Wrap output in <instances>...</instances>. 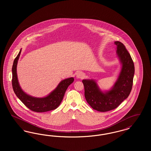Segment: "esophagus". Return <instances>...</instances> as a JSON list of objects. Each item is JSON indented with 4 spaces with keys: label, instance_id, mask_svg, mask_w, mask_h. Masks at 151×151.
Returning <instances> with one entry per match:
<instances>
[{
    "label": "esophagus",
    "instance_id": "34e87169",
    "mask_svg": "<svg viewBox=\"0 0 151 151\" xmlns=\"http://www.w3.org/2000/svg\"><path fill=\"white\" fill-rule=\"evenodd\" d=\"M85 76V75L83 72H79L76 73V78L78 79H83Z\"/></svg>",
    "mask_w": 151,
    "mask_h": 151
}]
</instances>
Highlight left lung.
I'll return each mask as SVG.
<instances>
[{
	"label": "left lung",
	"instance_id": "1",
	"mask_svg": "<svg viewBox=\"0 0 151 151\" xmlns=\"http://www.w3.org/2000/svg\"><path fill=\"white\" fill-rule=\"evenodd\" d=\"M114 44L121 68L113 86L108 90H102L94 79L82 80L86 102L92 109L101 112L117 108L129 97L132 89L135 73L134 62L123 43L115 41Z\"/></svg>",
	"mask_w": 151,
	"mask_h": 151
}]
</instances>
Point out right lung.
<instances>
[{"instance_id": "obj_1", "label": "right lung", "mask_w": 151, "mask_h": 151, "mask_svg": "<svg viewBox=\"0 0 151 151\" xmlns=\"http://www.w3.org/2000/svg\"><path fill=\"white\" fill-rule=\"evenodd\" d=\"M21 52L22 49L14 59L12 68V84L14 93L27 108L33 111L42 113L57 109L63 100L67 88L73 82L74 78L71 77L62 80L52 91L45 97H36L32 96L22 89L18 80L17 65Z\"/></svg>"}]
</instances>
